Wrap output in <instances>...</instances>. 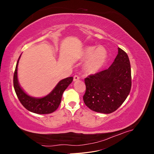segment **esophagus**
<instances>
[{
    "label": "esophagus",
    "instance_id": "1",
    "mask_svg": "<svg viewBox=\"0 0 154 154\" xmlns=\"http://www.w3.org/2000/svg\"><path fill=\"white\" fill-rule=\"evenodd\" d=\"M80 80V77H79L78 76L75 75V76H74V79H73L74 82H76V81H78V80Z\"/></svg>",
    "mask_w": 154,
    "mask_h": 154
}]
</instances>
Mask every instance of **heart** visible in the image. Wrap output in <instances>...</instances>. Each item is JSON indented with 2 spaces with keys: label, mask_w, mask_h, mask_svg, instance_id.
<instances>
[{
  "label": "heart",
  "mask_w": 154,
  "mask_h": 154,
  "mask_svg": "<svg viewBox=\"0 0 154 154\" xmlns=\"http://www.w3.org/2000/svg\"><path fill=\"white\" fill-rule=\"evenodd\" d=\"M108 57V52L103 46H87L83 51L82 58L87 60L84 64L85 71L90 74L98 72L104 66Z\"/></svg>",
  "instance_id": "heart-1"
}]
</instances>
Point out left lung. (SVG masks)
Instances as JSON below:
<instances>
[{
    "label": "left lung",
    "mask_w": 154,
    "mask_h": 154,
    "mask_svg": "<svg viewBox=\"0 0 154 154\" xmlns=\"http://www.w3.org/2000/svg\"><path fill=\"white\" fill-rule=\"evenodd\" d=\"M131 80L128 57L118 48V53L109 69L85 79L84 103L97 112H113L127 99L131 89Z\"/></svg>",
    "instance_id": "left-lung-1"
}]
</instances>
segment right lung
I'll return each mask as SVG.
<instances>
[{"label":"right lung","instance_id":"obj_1","mask_svg":"<svg viewBox=\"0 0 154 154\" xmlns=\"http://www.w3.org/2000/svg\"><path fill=\"white\" fill-rule=\"evenodd\" d=\"M21 54L18 58L13 76V86L16 94L22 105L31 112L38 114H51L57 110L62 100L64 91L71 84L72 77H68L60 80L48 95L42 97H32L24 91L18 80V65Z\"/></svg>","mask_w":154,"mask_h":154}]
</instances>
